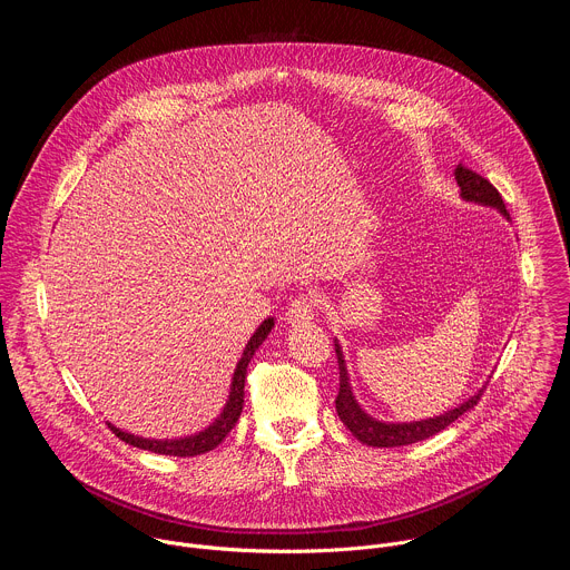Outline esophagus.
Masks as SVG:
<instances>
[{
  "mask_svg": "<svg viewBox=\"0 0 570 570\" xmlns=\"http://www.w3.org/2000/svg\"><path fill=\"white\" fill-rule=\"evenodd\" d=\"M313 317H315V299L311 295H299L297 299H293L284 315L288 324H306Z\"/></svg>",
  "mask_w": 570,
  "mask_h": 570,
  "instance_id": "obj_1",
  "label": "esophagus"
}]
</instances>
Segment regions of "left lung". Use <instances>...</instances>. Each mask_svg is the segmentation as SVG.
I'll return each mask as SVG.
<instances>
[{
    "mask_svg": "<svg viewBox=\"0 0 570 570\" xmlns=\"http://www.w3.org/2000/svg\"><path fill=\"white\" fill-rule=\"evenodd\" d=\"M455 183L460 187L462 200L475 203V205H482V207H494L505 218H510L501 194L497 191V187L490 180H484L482 176L473 174L471 169L458 165ZM334 345H336L338 370H341V390H338V396H336V413H338L341 422L352 431V435L358 442L367 444V446H385V449H390V446H405V444H415V442L429 440V438L438 435L440 431H444L446 426H451L466 411H471L473 405L478 403L480 394H482V387H480L473 396H469L466 401L455 405L453 411H446V413L429 417V420H420V422H379L372 415H367L358 405V401H356V396L352 392V383H350L343 347L338 345V341H334Z\"/></svg>",
    "mask_w": 570,
    "mask_h": 570,
    "instance_id": "left-lung-1",
    "label": "left lung"
}]
</instances>
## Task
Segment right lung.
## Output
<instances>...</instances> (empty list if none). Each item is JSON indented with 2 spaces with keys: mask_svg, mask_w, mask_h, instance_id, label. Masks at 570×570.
Here are the masks:
<instances>
[{
  "mask_svg": "<svg viewBox=\"0 0 570 570\" xmlns=\"http://www.w3.org/2000/svg\"><path fill=\"white\" fill-rule=\"evenodd\" d=\"M273 327H275V320L266 317L257 327V332L253 334V338L248 341L246 350H243V354H240V358L236 363V370H234V376H232V385H229V396L225 401V409L205 431L187 435V438H178V440H150V438H139V435L126 433V431L117 429L110 422H108V429L121 442H126L130 446H137V449H144V451H150V453H159V455L191 458V455H200V453H207V451L216 449L225 440V435L234 429L238 417H240V411H243V385H246L248 363L255 356V352L262 347V343L268 338Z\"/></svg>",
  "mask_w": 570,
  "mask_h": 570,
  "instance_id": "right-lung-1",
  "label": "right lung"
}]
</instances>
